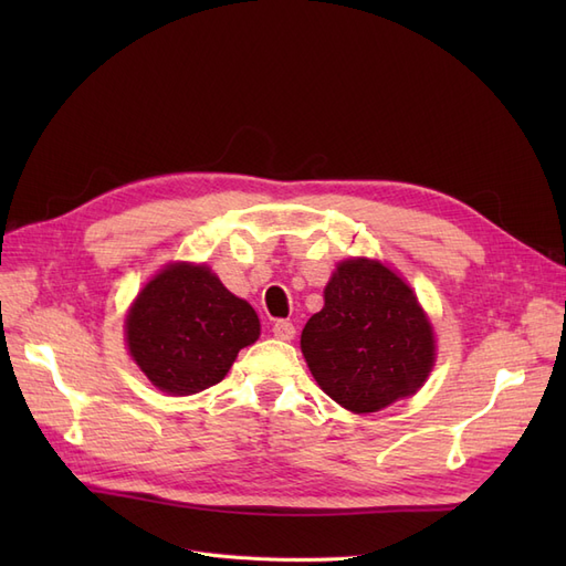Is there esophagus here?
I'll return each mask as SVG.
<instances>
[{
	"label": "esophagus",
	"instance_id": "esophagus-1",
	"mask_svg": "<svg viewBox=\"0 0 566 566\" xmlns=\"http://www.w3.org/2000/svg\"><path fill=\"white\" fill-rule=\"evenodd\" d=\"M271 333H273V337H276V339L287 342V339L295 337V325L290 323V321H276V323H273Z\"/></svg>",
	"mask_w": 566,
	"mask_h": 566
}]
</instances>
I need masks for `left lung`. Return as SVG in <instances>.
Instances as JSON below:
<instances>
[{"instance_id": "1", "label": "left lung", "mask_w": 566, "mask_h": 566, "mask_svg": "<svg viewBox=\"0 0 566 566\" xmlns=\"http://www.w3.org/2000/svg\"><path fill=\"white\" fill-rule=\"evenodd\" d=\"M300 345L321 389L354 413L416 394L434 364L432 328L413 290L370 260L337 266Z\"/></svg>"}]
</instances>
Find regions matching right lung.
<instances>
[{
    "label": "right lung",
    "instance_id": "obj_1",
    "mask_svg": "<svg viewBox=\"0 0 566 566\" xmlns=\"http://www.w3.org/2000/svg\"><path fill=\"white\" fill-rule=\"evenodd\" d=\"M260 337V318L205 266L172 264L136 297L127 345L148 380L167 394H196L224 380L238 352Z\"/></svg>",
    "mask_w": 566,
    "mask_h": 566
}]
</instances>
